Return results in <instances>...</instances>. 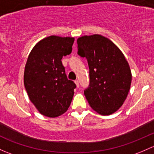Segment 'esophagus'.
Segmentation results:
<instances>
[{
  "instance_id": "1",
  "label": "esophagus",
  "mask_w": 154,
  "mask_h": 154,
  "mask_svg": "<svg viewBox=\"0 0 154 154\" xmlns=\"http://www.w3.org/2000/svg\"><path fill=\"white\" fill-rule=\"evenodd\" d=\"M75 85H76L77 88H79V81L75 80Z\"/></svg>"
}]
</instances>
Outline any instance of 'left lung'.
Wrapping results in <instances>:
<instances>
[{"mask_svg": "<svg viewBox=\"0 0 154 154\" xmlns=\"http://www.w3.org/2000/svg\"><path fill=\"white\" fill-rule=\"evenodd\" d=\"M78 54L86 58L90 69V85L84 93L90 107L103 116L122 107L131 88L132 75L121 50L101 35L77 39Z\"/></svg>", "mask_w": 154, "mask_h": 154, "instance_id": "obj_1", "label": "left lung"}]
</instances>
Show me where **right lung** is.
<instances>
[{
	"label": "right lung",
	"mask_w": 154,
	"mask_h": 154,
	"mask_svg": "<svg viewBox=\"0 0 154 154\" xmlns=\"http://www.w3.org/2000/svg\"><path fill=\"white\" fill-rule=\"evenodd\" d=\"M74 38L51 35L33 47L24 69L23 82L39 112L55 118L69 108L76 85L68 80L61 59L72 52Z\"/></svg>",
	"instance_id": "1"
}]
</instances>
